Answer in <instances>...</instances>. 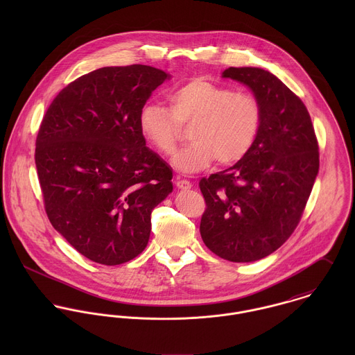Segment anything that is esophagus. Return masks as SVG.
Wrapping results in <instances>:
<instances>
[{"label": "esophagus", "mask_w": 355, "mask_h": 355, "mask_svg": "<svg viewBox=\"0 0 355 355\" xmlns=\"http://www.w3.org/2000/svg\"><path fill=\"white\" fill-rule=\"evenodd\" d=\"M176 187L180 189V190H190V189L193 187V184H191L189 180L182 179V180H178V182H176Z\"/></svg>", "instance_id": "obj_1"}]
</instances>
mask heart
Listing matches in <instances>:
<instances>
[{"label": "heart", "mask_w": 355, "mask_h": 355, "mask_svg": "<svg viewBox=\"0 0 355 355\" xmlns=\"http://www.w3.org/2000/svg\"><path fill=\"white\" fill-rule=\"evenodd\" d=\"M169 109L158 102H145L138 114L142 137L157 152L172 154L180 125H190V145L172 157V165L182 173H196L218 165L241 161L258 137L261 105L250 93L191 78L168 96Z\"/></svg>", "instance_id": "heart-1"}]
</instances>
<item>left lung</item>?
Listing matches in <instances>:
<instances>
[{"label":"left lung","instance_id":"8db88e82","mask_svg":"<svg viewBox=\"0 0 355 355\" xmlns=\"http://www.w3.org/2000/svg\"><path fill=\"white\" fill-rule=\"evenodd\" d=\"M221 76L252 90L261 127L241 161L201 179L206 209L200 232L216 255L253 262L277 250L297 228L318 173V144L304 102L273 73L230 67Z\"/></svg>","mask_w":355,"mask_h":355}]
</instances>
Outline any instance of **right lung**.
Returning <instances> with one entry per match:
<instances>
[{
  "mask_svg": "<svg viewBox=\"0 0 355 355\" xmlns=\"http://www.w3.org/2000/svg\"><path fill=\"white\" fill-rule=\"evenodd\" d=\"M171 75L149 65L103 67L53 100L35 165L51 225L86 258L120 265L142 253L172 169L146 146L141 106Z\"/></svg>",
  "mask_w": 355,
  "mask_h": 355,
  "instance_id": "right-lung-1",
  "label": "right lung"
}]
</instances>
